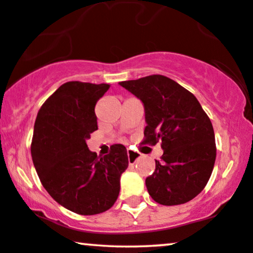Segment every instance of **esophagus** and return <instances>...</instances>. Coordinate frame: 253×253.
<instances>
[{"label":"esophagus","mask_w":253,"mask_h":253,"mask_svg":"<svg viewBox=\"0 0 253 253\" xmlns=\"http://www.w3.org/2000/svg\"><path fill=\"white\" fill-rule=\"evenodd\" d=\"M126 153H127V159H129L130 164H134V162L137 161V159L139 158V153H137V152H134L132 150H127Z\"/></svg>","instance_id":"34e87169"}]
</instances>
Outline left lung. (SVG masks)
Masks as SVG:
<instances>
[{
  "instance_id": "left-lung-1",
  "label": "left lung",
  "mask_w": 253,
  "mask_h": 253,
  "mask_svg": "<svg viewBox=\"0 0 253 253\" xmlns=\"http://www.w3.org/2000/svg\"><path fill=\"white\" fill-rule=\"evenodd\" d=\"M120 85L144 103L147 126L141 144L152 146L160 140L164 150L145 181L150 196L166 206L190 202L206 186L215 162L210 117L191 92L166 76L151 75Z\"/></svg>"
}]
</instances>
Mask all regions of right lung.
I'll list each match as a JSON object with an SVG mask.
<instances>
[{
    "instance_id": "right-lung-1",
    "label": "right lung",
    "mask_w": 253,
    "mask_h": 253,
    "mask_svg": "<svg viewBox=\"0 0 253 253\" xmlns=\"http://www.w3.org/2000/svg\"><path fill=\"white\" fill-rule=\"evenodd\" d=\"M109 87L65 83L41 106L34 123L31 154L41 184L55 202L82 215L106 212L115 204L129 166L123 145L98 157L86 144L98 130L96 102Z\"/></svg>"
}]
</instances>
